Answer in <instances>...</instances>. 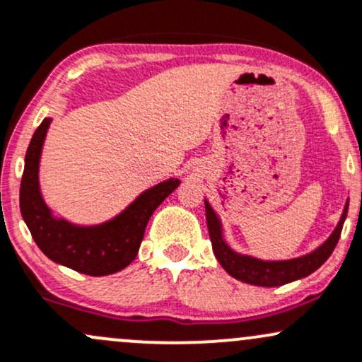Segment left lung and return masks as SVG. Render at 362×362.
Wrapping results in <instances>:
<instances>
[{
  "mask_svg": "<svg viewBox=\"0 0 362 362\" xmlns=\"http://www.w3.org/2000/svg\"><path fill=\"white\" fill-rule=\"evenodd\" d=\"M206 206V221H208L209 239H211L213 252L223 269L230 276L237 278V280L244 281V284L257 285V287H280V285L291 284V281L299 280L311 273H315L325 261L332 256L333 249H335L337 242L342 233V226L345 218H347L349 202H345V208L342 216H340L339 225L332 232L320 247L315 249L313 252L304 254V256L293 257V259L285 261H264L257 259V257L247 256V254H240L233 251L228 244H226L223 237V225L218 214L214 213L208 201L204 199Z\"/></svg>",
  "mask_w": 362,
  "mask_h": 362,
  "instance_id": "8db88e82",
  "label": "left lung"
}]
</instances>
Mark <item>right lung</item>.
<instances>
[{
    "label": "right lung",
    "mask_w": 362,
    "mask_h": 362,
    "mask_svg": "<svg viewBox=\"0 0 362 362\" xmlns=\"http://www.w3.org/2000/svg\"><path fill=\"white\" fill-rule=\"evenodd\" d=\"M51 118L34 132L25 153L20 213L37 247L54 263L90 276H105L127 268L136 259L151 214L175 189L178 178H168L139 194L120 214L99 225H75L57 218L39 187V163Z\"/></svg>",
    "instance_id": "1"
}]
</instances>
